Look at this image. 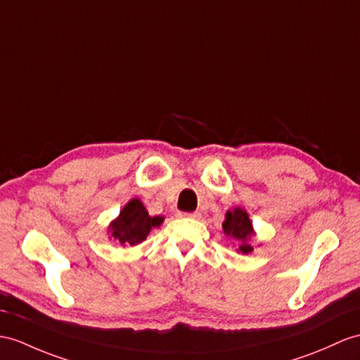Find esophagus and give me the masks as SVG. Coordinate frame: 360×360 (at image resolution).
Segmentation results:
<instances>
[{
  "instance_id": "obj_1",
  "label": "esophagus",
  "mask_w": 360,
  "mask_h": 360,
  "mask_svg": "<svg viewBox=\"0 0 360 360\" xmlns=\"http://www.w3.org/2000/svg\"><path fill=\"white\" fill-rule=\"evenodd\" d=\"M179 215L180 217H188V218H195V220H198V218L201 217L200 212H180Z\"/></svg>"
}]
</instances>
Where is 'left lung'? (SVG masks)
<instances>
[{
  "label": "left lung",
  "mask_w": 360,
  "mask_h": 360,
  "mask_svg": "<svg viewBox=\"0 0 360 360\" xmlns=\"http://www.w3.org/2000/svg\"><path fill=\"white\" fill-rule=\"evenodd\" d=\"M223 232L227 238H232L238 243V252L248 255L253 252L250 246L253 232V226L248 212L241 207H235L233 210H227L226 220L223 221Z\"/></svg>",
  "instance_id": "1"
}]
</instances>
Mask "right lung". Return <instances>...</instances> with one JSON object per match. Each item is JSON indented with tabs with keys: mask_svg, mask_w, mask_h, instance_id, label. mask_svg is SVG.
Wrapping results in <instances>:
<instances>
[{
	"mask_svg": "<svg viewBox=\"0 0 360 360\" xmlns=\"http://www.w3.org/2000/svg\"><path fill=\"white\" fill-rule=\"evenodd\" d=\"M162 223L163 217H150L142 201L133 198L120 210L116 220L111 221L110 233L122 246H137L146 240L153 227H159Z\"/></svg>",
	"mask_w": 360,
	"mask_h": 360,
	"instance_id": "1",
	"label": "right lung"
}]
</instances>
